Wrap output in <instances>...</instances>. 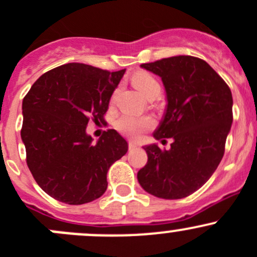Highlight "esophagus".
Returning a JSON list of instances; mask_svg holds the SVG:
<instances>
[{
	"mask_svg": "<svg viewBox=\"0 0 257 257\" xmlns=\"http://www.w3.org/2000/svg\"><path fill=\"white\" fill-rule=\"evenodd\" d=\"M137 147H139V146H137V144H135V142H132V141L128 142V149L130 150H136Z\"/></svg>",
	"mask_w": 257,
	"mask_h": 257,
	"instance_id": "34e87169",
	"label": "esophagus"
}]
</instances>
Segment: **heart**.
I'll return each instance as SVG.
<instances>
[{
    "label": "heart",
    "instance_id": "b5f03b06",
    "mask_svg": "<svg viewBox=\"0 0 257 257\" xmlns=\"http://www.w3.org/2000/svg\"><path fill=\"white\" fill-rule=\"evenodd\" d=\"M132 81H134V85L136 86L137 90L146 97L151 95L152 92L160 91V85L156 78L152 77L149 73H136ZM154 118L150 117V116H137L132 115V113H123L115 122V126L118 132L134 140L139 139L145 131L154 127Z\"/></svg>",
    "mask_w": 257,
    "mask_h": 257
}]
</instances>
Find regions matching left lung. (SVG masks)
<instances>
[{
    "instance_id": "8db88e82",
    "label": "left lung",
    "mask_w": 257,
    "mask_h": 257,
    "mask_svg": "<svg viewBox=\"0 0 257 257\" xmlns=\"http://www.w3.org/2000/svg\"><path fill=\"white\" fill-rule=\"evenodd\" d=\"M142 68L160 76L166 110L154 137L172 139L171 149L144 146L147 164L137 172L142 189L176 200L199 190L217 169L232 125V95L225 81L201 58L174 56Z\"/></svg>"
}]
</instances>
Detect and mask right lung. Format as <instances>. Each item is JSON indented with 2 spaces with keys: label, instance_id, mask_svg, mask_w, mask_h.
<instances>
[{
  "label": "right lung",
  "instance_id": "1",
  "mask_svg": "<svg viewBox=\"0 0 257 257\" xmlns=\"http://www.w3.org/2000/svg\"><path fill=\"white\" fill-rule=\"evenodd\" d=\"M125 71L67 63L43 73L25 96L21 139L27 166L53 199L82 205L107 189L108 169L127 152V141L116 130H107L95 144L86 127L90 118L105 121Z\"/></svg>",
  "mask_w": 257,
  "mask_h": 257
}]
</instances>
